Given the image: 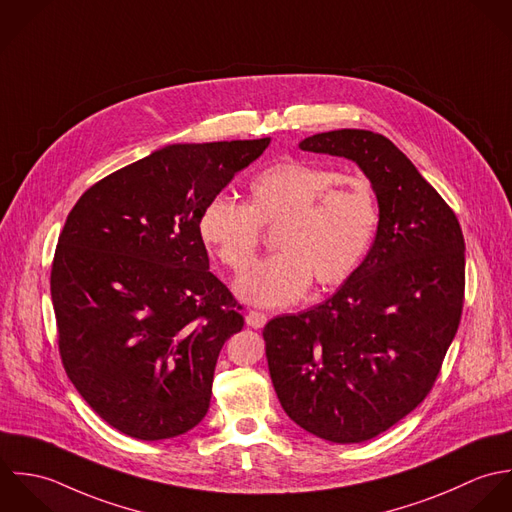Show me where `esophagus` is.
Wrapping results in <instances>:
<instances>
[{
    "instance_id": "esophagus-1",
    "label": "esophagus",
    "mask_w": 512,
    "mask_h": 512,
    "mask_svg": "<svg viewBox=\"0 0 512 512\" xmlns=\"http://www.w3.org/2000/svg\"><path fill=\"white\" fill-rule=\"evenodd\" d=\"M245 322H247L251 328H263V326L267 324V314L257 312V310H249L247 316H245Z\"/></svg>"
}]
</instances>
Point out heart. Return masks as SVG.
I'll list each match as a JSON object with an SVG mask.
<instances>
[{"mask_svg": "<svg viewBox=\"0 0 512 512\" xmlns=\"http://www.w3.org/2000/svg\"><path fill=\"white\" fill-rule=\"evenodd\" d=\"M380 221L370 182L342 176L307 160H283L247 186V202L215 196L204 205L198 229L205 245L235 273L255 259L261 227H275L281 251L235 283L237 295L257 307H287L310 283H344L366 257Z\"/></svg>", "mask_w": 512, "mask_h": 512, "instance_id": "heart-1", "label": "heart"}]
</instances>
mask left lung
Returning a JSON list of instances; mask_svg holds the SVG:
<instances>
[{
  "mask_svg": "<svg viewBox=\"0 0 512 512\" xmlns=\"http://www.w3.org/2000/svg\"><path fill=\"white\" fill-rule=\"evenodd\" d=\"M299 148L352 160L380 221L366 259L330 299L267 322L269 372L297 425L362 443L429 394L461 320L465 241L453 209L386 136L342 128Z\"/></svg>",
  "mask_w": 512,
  "mask_h": 512,
  "instance_id": "left-lung-1",
  "label": "left lung"
}]
</instances>
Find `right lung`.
Instances as JSON below:
<instances>
[{
    "mask_svg": "<svg viewBox=\"0 0 512 512\" xmlns=\"http://www.w3.org/2000/svg\"><path fill=\"white\" fill-rule=\"evenodd\" d=\"M269 142L164 146L97 182L67 215L51 269L59 352L114 429L158 441L204 419L217 356L243 316L209 273L198 219Z\"/></svg>",
    "mask_w": 512,
    "mask_h": 512,
    "instance_id": "add662e5",
    "label": "right lung"
}]
</instances>
